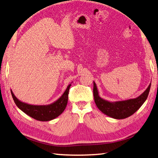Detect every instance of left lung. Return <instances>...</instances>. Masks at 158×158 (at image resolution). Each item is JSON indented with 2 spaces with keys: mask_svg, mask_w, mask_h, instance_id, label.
<instances>
[{
  "mask_svg": "<svg viewBox=\"0 0 158 158\" xmlns=\"http://www.w3.org/2000/svg\"><path fill=\"white\" fill-rule=\"evenodd\" d=\"M151 84L144 93L135 99L124 101L109 102L100 97L95 82L93 81V95L95 104L103 113L116 119L127 118L142 106L147 99Z\"/></svg>",
  "mask_w": 158,
  "mask_h": 158,
  "instance_id": "1",
  "label": "left lung"
}]
</instances>
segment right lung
Returning <instances> with one entry per match:
<instances>
[{
    "label": "right lung",
    "mask_w": 158,
    "mask_h": 158,
    "mask_svg": "<svg viewBox=\"0 0 158 158\" xmlns=\"http://www.w3.org/2000/svg\"><path fill=\"white\" fill-rule=\"evenodd\" d=\"M70 86L71 84L68 85L64 93L58 99L48 105H31L27 104L17 99L11 90V93L14 102L20 110L38 121L48 122L56 118L64 111L68 104V93Z\"/></svg>",
    "instance_id": "right-lung-1"
}]
</instances>
